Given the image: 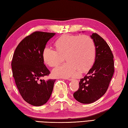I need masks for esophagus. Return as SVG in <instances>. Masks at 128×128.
Here are the masks:
<instances>
[{"mask_svg":"<svg viewBox=\"0 0 128 128\" xmlns=\"http://www.w3.org/2000/svg\"><path fill=\"white\" fill-rule=\"evenodd\" d=\"M64 79L67 80H69V81L72 80V79H71V78H64Z\"/></svg>","mask_w":128,"mask_h":128,"instance_id":"1","label":"esophagus"}]
</instances>
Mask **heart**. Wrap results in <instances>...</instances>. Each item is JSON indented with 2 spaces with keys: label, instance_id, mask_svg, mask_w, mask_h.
<instances>
[{
  "label": "heart",
  "instance_id": "obj_1",
  "mask_svg": "<svg viewBox=\"0 0 128 128\" xmlns=\"http://www.w3.org/2000/svg\"><path fill=\"white\" fill-rule=\"evenodd\" d=\"M56 47L57 50L46 46L42 53L44 62L50 67L57 66L61 61V55L65 54L68 62L53 70L52 74L55 77L78 76L79 71L88 70L95 61V44L88 36L63 35L56 40Z\"/></svg>",
  "mask_w": 128,
  "mask_h": 128
}]
</instances>
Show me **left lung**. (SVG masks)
<instances>
[{
  "label": "left lung",
  "instance_id": "left-lung-1",
  "mask_svg": "<svg viewBox=\"0 0 128 128\" xmlns=\"http://www.w3.org/2000/svg\"><path fill=\"white\" fill-rule=\"evenodd\" d=\"M91 37L96 46L95 61L74 94V98L82 104L95 102L104 95L114 72V56L109 45L97 33H92Z\"/></svg>",
  "mask_w": 128,
  "mask_h": 128
}]
</instances>
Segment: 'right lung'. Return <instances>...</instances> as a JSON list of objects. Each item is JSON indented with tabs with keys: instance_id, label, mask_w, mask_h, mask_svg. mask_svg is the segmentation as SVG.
I'll return each mask as SVG.
<instances>
[{
	"instance_id": "right-lung-1",
	"label": "right lung",
	"mask_w": 128,
	"mask_h": 128,
	"mask_svg": "<svg viewBox=\"0 0 128 128\" xmlns=\"http://www.w3.org/2000/svg\"><path fill=\"white\" fill-rule=\"evenodd\" d=\"M56 33L34 32L19 43L12 61L13 76L22 97L30 104L39 106L51 95L56 80H42L50 71L44 64L43 50Z\"/></svg>"
}]
</instances>
